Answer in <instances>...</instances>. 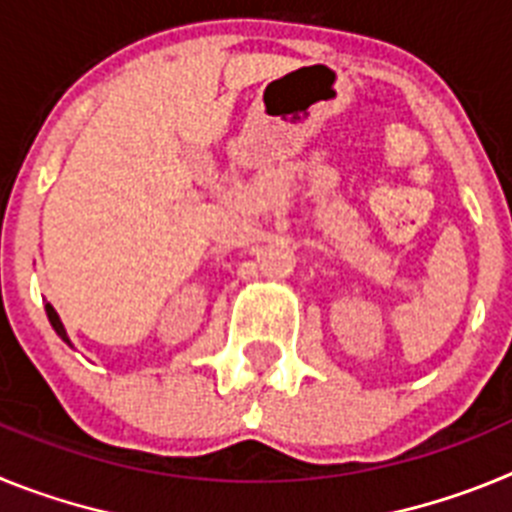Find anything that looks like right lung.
Returning <instances> with one entry per match:
<instances>
[{
    "instance_id": "right-lung-1",
    "label": "right lung",
    "mask_w": 512,
    "mask_h": 512,
    "mask_svg": "<svg viewBox=\"0 0 512 512\" xmlns=\"http://www.w3.org/2000/svg\"><path fill=\"white\" fill-rule=\"evenodd\" d=\"M45 312H48V320H51L53 330H56V333L63 338V341L69 343V338H66V330H63V325H61V318H58V312L53 310L51 305H45Z\"/></svg>"
}]
</instances>
